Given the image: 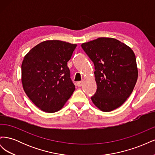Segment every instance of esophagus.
<instances>
[{
  "instance_id": "34e87169",
  "label": "esophagus",
  "mask_w": 155,
  "mask_h": 155,
  "mask_svg": "<svg viewBox=\"0 0 155 155\" xmlns=\"http://www.w3.org/2000/svg\"><path fill=\"white\" fill-rule=\"evenodd\" d=\"M77 85H78L79 87H80L82 85V81H78V82L77 83Z\"/></svg>"
}]
</instances>
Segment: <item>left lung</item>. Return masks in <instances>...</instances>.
Masks as SVG:
<instances>
[{"label": "left lung", "instance_id": "obj_1", "mask_svg": "<svg viewBox=\"0 0 155 155\" xmlns=\"http://www.w3.org/2000/svg\"><path fill=\"white\" fill-rule=\"evenodd\" d=\"M95 68L97 90L91 100L98 109L118 108L132 93L138 79L134 53L120 41L100 37L81 45Z\"/></svg>", "mask_w": 155, "mask_h": 155}]
</instances>
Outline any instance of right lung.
I'll return each instance as SVG.
<instances>
[{
  "instance_id": "1",
  "label": "right lung",
  "mask_w": 155,
  "mask_h": 155,
  "mask_svg": "<svg viewBox=\"0 0 155 155\" xmlns=\"http://www.w3.org/2000/svg\"><path fill=\"white\" fill-rule=\"evenodd\" d=\"M76 46L46 41L25 55L21 65L22 87L30 100L44 112L53 113L62 109L75 91L67 62Z\"/></svg>"
}]
</instances>
